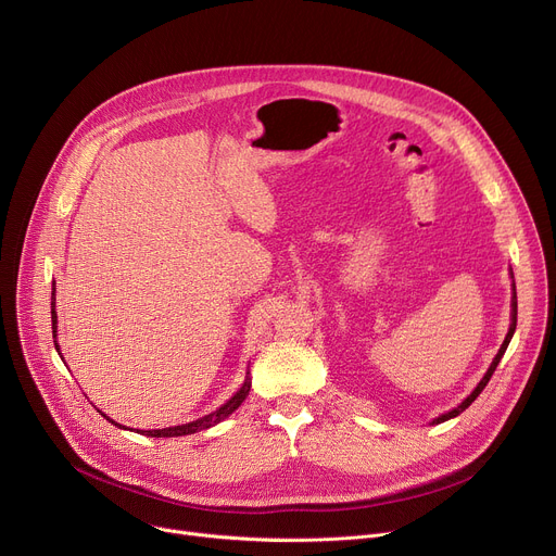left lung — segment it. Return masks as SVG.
I'll return each mask as SVG.
<instances>
[{
  "instance_id": "obj_1",
  "label": "left lung",
  "mask_w": 556,
  "mask_h": 556,
  "mask_svg": "<svg viewBox=\"0 0 556 556\" xmlns=\"http://www.w3.org/2000/svg\"><path fill=\"white\" fill-rule=\"evenodd\" d=\"M511 279H514V275H511ZM514 330H516V286L511 283V324H509V330H507V336H505V340H503V344H501V349H498V353H496V357H494V362L490 364V368H488V374L483 376V380L478 382V387L456 406V409H452V412H447V414H442V416H438L435 420H433V425H440V422H445V420H450V418H456V416H460L467 406L480 395V391H483L485 387H488V382H490V378H492V374L496 371V366H498V362H501V357L505 355V351H507V344H509V340H511V336H514Z\"/></svg>"
}]
</instances>
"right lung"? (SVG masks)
<instances>
[{"label":"right lung","mask_w":556,"mask_h":556,"mask_svg":"<svg viewBox=\"0 0 556 556\" xmlns=\"http://www.w3.org/2000/svg\"><path fill=\"white\" fill-rule=\"evenodd\" d=\"M51 321H53V342H55V338H58V313H55V281H53V302H51ZM55 349H58V353H60V346L55 344ZM248 391H250V378H245V382H243V387L224 404V406H218V409L214 412V414H210V416H205V418H199V420H194V422H188V425H176V427H167V429H150L147 431L144 435H152V438H176V435H190V433H197V431H201V429H210V427H214V425H218L220 420H226L232 412H237L239 406H241V402L245 400V395H248ZM102 414V412H100ZM104 416V414H102ZM106 420H109V416H104ZM109 422H114V420H109ZM114 425H118V422H114ZM121 427V425H118ZM125 429V427H123Z\"/></svg>","instance_id":"right-lung-1"}]
</instances>
